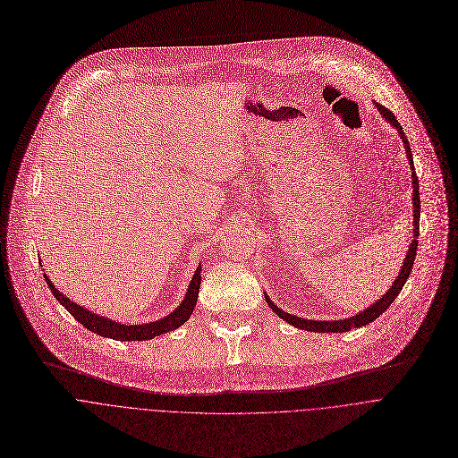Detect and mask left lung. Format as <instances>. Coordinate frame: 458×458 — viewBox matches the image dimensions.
<instances>
[{
	"label": "left lung",
	"mask_w": 458,
	"mask_h": 458,
	"mask_svg": "<svg viewBox=\"0 0 458 458\" xmlns=\"http://www.w3.org/2000/svg\"><path fill=\"white\" fill-rule=\"evenodd\" d=\"M376 106H377V109L381 111V114L399 131V134H401V138H403V143H404V148H406L408 162H410V165H411V183H413V226H415V230H413V241H411V244H410V248H408V253H406V259H404V262H403V267H401V271H399V275H397L394 285L386 291V294H383V298H379L377 301H374L372 306H370L369 310H365L363 313H360V315H356V317H351V318H347V320H335V322L303 320V318H298V317L289 315V313L282 311L280 308H276L275 303H273V301L267 298V294H266L267 306L273 310V313H275L276 317H280L282 320H285L287 324L298 327V329H306V331H311V333H347V331H351V329H354V327H363V326L374 322L376 318H379V317L386 311V308L397 298V294L401 293V289H403V285H404V282H406V278L410 276V271H411V267H413V260H415V255H417V244H419L417 235H419V219H420V199H419V180H417L415 169H413L411 148H410L408 138L404 136V131H403L401 123L397 122V118L394 116V113H392L388 107L381 106V104H376Z\"/></svg>",
	"instance_id": "obj_1"
}]
</instances>
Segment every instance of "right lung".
<instances>
[{
    "label": "right lung",
    "instance_id": "1",
    "mask_svg": "<svg viewBox=\"0 0 458 458\" xmlns=\"http://www.w3.org/2000/svg\"><path fill=\"white\" fill-rule=\"evenodd\" d=\"M45 278H47V284H48L50 291L54 293V296L68 310V313L73 315V318L77 322H81L86 329H89L95 335H100L104 338H113V340H118V342H132V340L140 342V340H150V338L160 336L164 333L174 331L191 318V315L194 313L196 301H198V294H199L201 266L196 269V273L192 276V282L187 289V294H185L183 301L180 303V308L176 311H173L169 317H165L158 322H150V324H143V326H138V324L136 326H123V324L102 318L98 315H93L88 310L77 306L75 301L66 298L63 293H59V289L48 280L47 275H45Z\"/></svg>",
    "mask_w": 458,
    "mask_h": 458
}]
</instances>
